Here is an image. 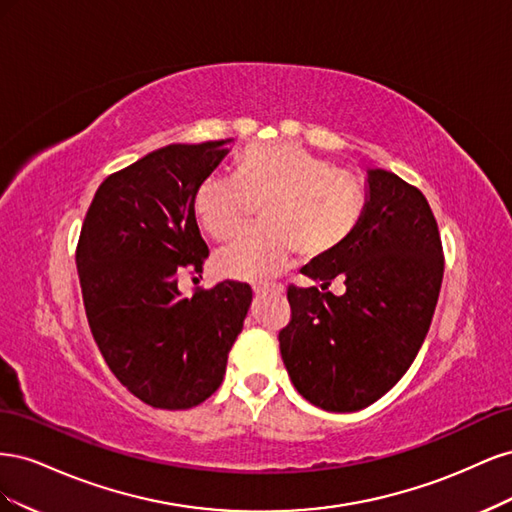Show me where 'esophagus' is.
<instances>
[{
  "instance_id": "34e87169",
  "label": "esophagus",
  "mask_w": 512,
  "mask_h": 512,
  "mask_svg": "<svg viewBox=\"0 0 512 512\" xmlns=\"http://www.w3.org/2000/svg\"><path fill=\"white\" fill-rule=\"evenodd\" d=\"M254 292H256V294H265V292H277V294H282V292H284V286H282V284H258V286H254Z\"/></svg>"
}]
</instances>
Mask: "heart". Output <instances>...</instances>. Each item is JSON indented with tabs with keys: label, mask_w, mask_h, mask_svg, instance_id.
<instances>
[{
	"label": "heart",
	"mask_w": 512,
	"mask_h": 512,
	"mask_svg": "<svg viewBox=\"0 0 512 512\" xmlns=\"http://www.w3.org/2000/svg\"><path fill=\"white\" fill-rule=\"evenodd\" d=\"M252 203H262V228L243 232L215 256L230 280H271L294 250L303 258L333 254L359 226L365 196L356 179L301 145L265 143L243 153L237 177H205L192 200L198 224L215 241L235 235Z\"/></svg>",
	"instance_id": "b5f03b06"
}]
</instances>
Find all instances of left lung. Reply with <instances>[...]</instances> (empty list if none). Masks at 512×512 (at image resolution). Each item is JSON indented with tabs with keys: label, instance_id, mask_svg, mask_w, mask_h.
Here are the masks:
<instances>
[{
	"label": "left lung",
	"instance_id": "1",
	"mask_svg": "<svg viewBox=\"0 0 512 512\" xmlns=\"http://www.w3.org/2000/svg\"><path fill=\"white\" fill-rule=\"evenodd\" d=\"M301 273L323 290L288 288L292 316L280 331L288 376L322 410H363L406 374L436 312L444 254L427 198L391 170L367 168L359 226ZM333 279L347 284L342 298L328 290Z\"/></svg>",
	"mask_w": 512,
	"mask_h": 512
}]
</instances>
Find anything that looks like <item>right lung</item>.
<instances>
[{
  "label": "right lung",
  "mask_w": 512,
  "mask_h": 512,
  "mask_svg": "<svg viewBox=\"0 0 512 512\" xmlns=\"http://www.w3.org/2000/svg\"><path fill=\"white\" fill-rule=\"evenodd\" d=\"M226 143L168 145L108 175L76 245L85 314L108 369L160 410H188L218 391L252 303L243 282L196 288L190 299L177 286L209 256L192 200Z\"/></svg>",
  "instance_id": "1"
}]
</instances>
